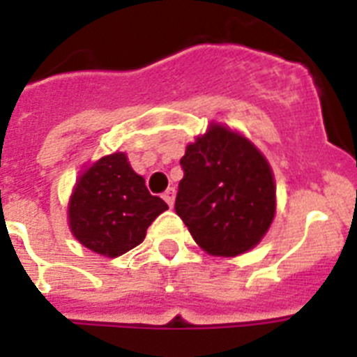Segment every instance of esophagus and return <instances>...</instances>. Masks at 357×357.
I'll return each instance as SVG.
<instances>
[{"label":"esophagus","mask_w":357,"mask_h":357,"mask_svg":"<svg viewBox=\"0 0 357 357\" xmlns=\"http://www.w3.org/2000/svg\"><path fill=\"white\" fill-rule=\"evenodd\" d=\"M163 199L167 202V205L174 206V199H176V188H167L163 192Z\"/></svg>","instance_id":"34e87169"}]
</instances>
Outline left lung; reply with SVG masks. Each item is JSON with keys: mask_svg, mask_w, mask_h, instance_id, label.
<instances>
[{"mask_svg": "<svg viewBox=\"0 0 357 357\" xmlns=\"http://www.w3.org/2000/svg\"><path fill=\"white\" fill-rule=\"evenodd\" d=\"M176 214L203 250L232 257L256 247L275 214L274 176L241 134L212 123L187 145Z\"/></svg>", "mask_w": 357, "mask_h": 357, "instance_id": "8db88e82", "label": "left lung"}]
</instances>
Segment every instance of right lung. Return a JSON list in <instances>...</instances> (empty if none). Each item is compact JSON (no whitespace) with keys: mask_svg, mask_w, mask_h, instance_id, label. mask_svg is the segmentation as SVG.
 <instances>
[{"mask_svg":"<svg viewBox=\"0 0 357 357\" xmlns=\"http://www.w3.org/2000/svg\"><path fill=\"white\" fill-rule=\"evenodd\" d=\"M169 208L145 187L123 152L105 155L77 178L68 202L74 238L92 252L118 257L137 247L152 221Z\"/></svg>","mask_w":357,"mask_h":357,"instance_id":"obj_1","label":"right lung"}]
</instances>
